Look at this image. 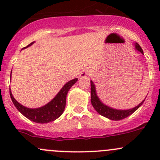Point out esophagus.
<instances>
[{
	"label": "esophagus",
	"mask_w": 160,
	"mask_h": 160,
	"mask_svg": "<svg viewBox=\"0 0 160 160\" xmlns=\"http://www.w3.org/2000/svg\"><path fill=\"white\" fill-rule=\"evenodd\" d=\"M90 70H84V71H82L81 73V74H80V77L86 78V77H87V76L90 75Z\"/></svg>",
	"instance_id": "34e87169"
}]
</instances>
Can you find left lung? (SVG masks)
<instances>
[{
	"label": "left lung",
	"mask_w": 160,
	"mask_h": 160,
	"mask_svg": "<svg viewBox=\"0 0 160 160\" xmlns=\"http://www.w3.org/2000/svg\"><path fill=\"white\" fill-rule=\"evenodd\" d=\"M135 47L137 51L140 52L142 54H143V51H142V48H141V46L138 43H135ZM90 87H91V88H90V94H91V104H92V106L98 114L111 120L118 121V120L123 119V118L130 116L135 111H137L142 106L143 102L145 101V98H144L143 101L141 102L138 106L133 107L131 109H128V110L114 109L104 104L100 100V98L98 96L97 92H96L95 85L93 82V81H90Z\"/></svg>",
	"instance_id": "8db88e82"
}]
</instances>
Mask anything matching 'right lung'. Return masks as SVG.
Returning <instances> with one entry per match:
<instances>
[{"instance_id": "obj_1", "label": "right lung", "mask_w": 160, "mask_h": 160, "mask_svg": "<svg viewBox=\"0 0 160 160\" xmlns=\"http://www.w3.org/2000/svg\"><path fill=\"white\" fill-rule=\"evenodd\" d=\"M34 42H32L29 46L23 49L29 47ZM11 73H12V71H11ZM77 81L78 78H74L66 82L51 101L49 102L47 104L43 107H38V108H29V107H25L22 104H20L12 96L10 87H9V93H10L11 99H12L14 106L24 116L26 117L28 119L31 120L32 122H38V123H48V122H53L56 120L62 114L65 107H66V95H67L68 91L70 90L73 84H75Z\"/></svg>"}]
</instances>
